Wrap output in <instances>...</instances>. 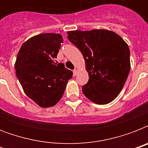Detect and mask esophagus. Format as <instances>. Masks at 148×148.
<instances>
[{
  "label": "esophagus",
  "mask_w": 148,
  "mask_h": 148,
  "mask_svg": "<svg viewBox=\"0 0 148 148\" xmlns=\"http://www.w3.org/2000/svg\"><path fill=\"white\" fill-rule=\"evenodd\" d=\"M77 74V70L74 69V71H73V75H74V76H76Z\"/></svg>",
  "instance_id": "1"
}]
</instances>
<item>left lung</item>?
<instances>
[{
    "mask_svg": "<svg viewBox=\"0 0 148 148\" xmlns=\"http://www.w3.org/2000/svg\"><path fill=\"white\" fill-rule=\"evenodd\" d=\"M67 38L85 60L89 80L84 95L97 104H106L119 95L128 76L130 50L125 41L108 30L67 32Z\"/></svg>",
    "mask_w": 148,
    "mask_h": 148,
    "instance_id": "left-lung-1",
    "label": "left lung"
}]
</instances>
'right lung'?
Here are the masks:
<instances>
[{
	"mask_svg": "<svg viewBox=\"0 0 148 148\" xmlns=\"http://www.w3.org/2000/svg\"><path fill=\"white\" fill-rule=\"evenodd\" d=\"M61 43L59 34H41L24 42L17 53V78L25 94L42 108L52 107L60 101L73 75L64 64L53 61Z\"/></svg>",
	"mask_w": 148,
	"mask_h": 148,
	"instance_id": "1",
	"label": "right lung"
}]
</instances>
